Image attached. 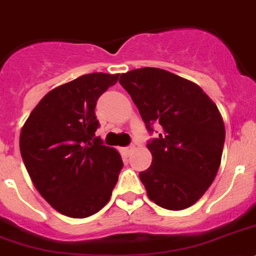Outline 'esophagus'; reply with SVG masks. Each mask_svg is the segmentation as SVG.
Wrapping results in <instances>:
<instances>
[{"instance_id": "1", "label": "esophagus", "mask_w": 256, "mask_h": 256, "mask_svg": "<svg viewBox=\"0 0 256 256\" xmlns=\"http://www.w3.org/2000/svg\"><path fill=\"white\" fill-rule=\"evenodd\" d=\"M132 151H134V147H132V146H128V147L121 148V152L124 154V156H128V154H132Z\"/></svg>"}]
</instances>
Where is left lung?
Segmentation results:
<instances>
[{
	"mask_svg": "<svg viewBox=\"0 0 256 256\" xmlns=\"http://www.w3.org/2000/svg\"><path fill=\"white\" fill-rule=\"evenodd\" d=\"M148 132L151 166L139 173L148 198L170 211L195 204L214 182L221 164L225 126L218 106L194 82L162 68H143L121 74Z\"/></svg>",
	"mask_w": 256,
	"mask_h": 256,
	"instance_id": "1",
	"label": "left lung"
}]
</instances>
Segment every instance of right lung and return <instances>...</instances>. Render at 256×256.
<instances>
[{
	"label": "right lung",
	"mask_w": 256,
	"mask_h": 256,
	"mask_svg": "<svg viewBox=\"0 0 256 256\" xmlns=\"http://www.w3.org/2000/svg\"><path fill=\"white\" fill-rule=\"evenodd\" d=\"M120 74L92 72L49 91L24 122L23 162L36 190L60 214L88 218L110 199L124 162L95 136L98 98Z\"/></svg>",
	"instance_id": "right-lung-1"
}]
</instances>
